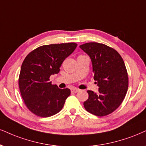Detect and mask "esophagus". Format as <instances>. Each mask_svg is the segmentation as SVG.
<instances>
[{
    "mask_svg": "<svg viewBox=\"0 0 146 146\" xmlns=\"http://www.w3.org/2000/svg\"><path fill=\"white\" fill-rule=\"evenodd\" d=\"M79 91H80V90H79L78 89H77V88H73V89H71V91L72 93H77V92H78Z\"/></svg>",
    "mask_w": 146,
    "mask_h": 146,
    "instance_id": "esophagus-1",
    "label": "esophagus"
}]
</instances>
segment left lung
I'll use <instances>...</instances> for the list:
<instances>
[{"label": "left lung", "instance_id": "obj_1", "mask_svg": "<svg viewBox=\"0 0 146 146\" xmlns=\"http://www.w3.org/2000/svg\"><path fill=\"white\" fill-rule=\"evenodd\" d=\"M91 59L94 80L99 93L87 91L89 98L84 102L86 110L98 116L113 112L123 102L129 87L125 62L114 48L98 42L80 45Z\"/></svg>", "mask_w": 146, "mask_h": 146}]
</instances>
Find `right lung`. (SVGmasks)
<instances>
[{
  "instance_id": "add662e5",
  "label": "right lung",
  "mask_w": 146,
  "mask_h": 146,
  "mask_svg": "<svg viewBox=\"0 0 146 146\" xmlns=\"http://www.w3.org/2000/svg\"><path fill=\"white\" fill-rule=\"evenodd\" d=\"M76 46L74 42L43 45L30 52L24 59L19 87L24 104L33 114L49 117L63 108L70 90L59 89L49 82V78L59 73L64 59Z\"/></svg>"
}]
</instances>
